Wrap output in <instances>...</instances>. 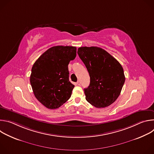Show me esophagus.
<instances>
[{
    "label": "esophagus",
    "mask_w": 154,
    "mask_h": 154,
    "mask_svg": "<svg viewBox=\"0 0 154 154\" xmlns=\"http://www.w3.org/2000/svg\"><path fill=\"white\" fill-rule=\"evenodd\" d=\"M77 85H80V80H78V81L77 82Z\"/></svg>",
    "instance_id": "34e87169"
}]
</instances>
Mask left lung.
I'll use <instances>...</instances> for the list:
<instances>
[{
	"mask_svg": "<svg viewBox=\"0 0 154 154\" xmlns=\"http://www.w3.org/2000/svg\"><path fill=\"white\" fill-rule=\"evenodd\" d=\"M77 54L90 77V85L84 89L86 100L96 108L110 105L119 97L125 82L121 64L100 48L81 47Z\"/></svg>",
	"mask_w": 154,
	"mask_h": 154,
	"instance_id": "1",
	"label": "left lung"
}]
</instances>
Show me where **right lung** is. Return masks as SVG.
Here are the masks:
<instances>
[{"label": "right lung", "mask_w": 154, "mask_h": 154, "mask_svg": "<svg viewBox=\"0 0 154 154\" xmlns=\"http://www.w3.org/2000/svg\"><path fill=\"white\" fill-rule=\"evenodd\" d=\"M73 46H54L44 52L32 68L30 84L35 97L49 109H56L71 96L68 64L76 57Z\"/></svg>", "instance_id": "right-lung-1"}]
</instances>
